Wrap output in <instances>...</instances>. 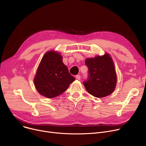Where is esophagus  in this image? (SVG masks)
I'll return each instance as SVG.
<instances>
[{
  "instance_id": "34e87169",
  "label": "esophagus",
  "mask_w": 146,
  "mask_h": 146,
  "mask_svg": "<svg viewBox=\"0 0 146 146\" xmlns=\"http://www.w3.org/2000/svg\"><path fill=\"white\" fill-rule=\"evenodd\" d=\"M76 78L77 79H78V80H80V76L79 75V74H77V75L76 76Z\"/></svg>"
}]
</instances>
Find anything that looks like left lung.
<instances>
[{
    "instance_id": "obj_1",
    "label": "left lung",
    "mask_w": 146,
    "mask_h": 146,
    "mask_svg": "<svg viewBox=\"0 0 146 146\" xmlns=\"http://www.w3.org/2000/svg\"><path fill=\"white\" fill-rule=\"evenodd\" d=\"M88 79L83 82L88 92L96 98L112 94L117 84V75L111 57L108 54L103 56L87 58Z\"/></svg>"
}]
</instances>
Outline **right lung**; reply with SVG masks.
<instances>
[{"instance_id": "add662e5", "label": "right lung", "mask_w": 146, "mask_h": 146, "mask_svg": "<svg viewBox=\"0 0 146 146\" xmlns=\"http://www.w3.org/2000/svg\"><path fill=\"white\" fill-rule=\"evenodd\" d=\"M74 80L60 54L49 51L45 53L38 66L34 85L41 95L52 98L64 92Z\"/></svg>"}]
</instances>
